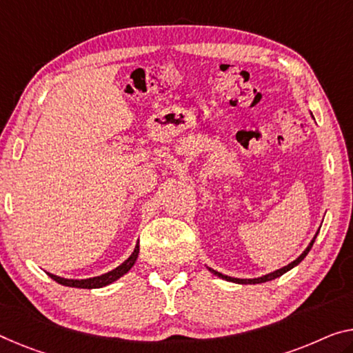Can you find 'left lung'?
<instances>
[{
	"label": "left lung",
	"instance_id": "8db88e82",
	"mask_svg": "<svg viewBox=\"0 0 353 353\" xmlns=\"http://www.w3.org/2000/svg\"><path fill=\"white\" fill-rule=\"evenodd\" d=\"M311 115H312V113H311ZM319 230H321V229H319ZM319 230L316 232V235H314V238L311 240V243H309V245H307V248L305 249V251H303V254H300V256H298V257L294 260V262H290L289 265H285V267H283V268H279V270L273 271V273H268V274H265V276H260V278H254V279L232 278V276L222 274V273H219V271H216V270L210 268V267H207V268H208L213 274L219 276L221 279L229 281V283H235V284H262V283H268V281H273V279H276V278H279V276H283V274H284V273H287V271H289V270H292L294 267H296V265L300 263L301 260L307 256V252L311 251V248H312V245H314V241H316V238H317V235H319Z\"/></svg>",
	"mask_w": 353,
	"mask_h": 353
}]
</instances>
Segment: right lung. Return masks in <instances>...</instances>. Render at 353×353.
<instances>
[{
    "instance_id": "obj_1",
    "label": "right lung",
    "mask_w": 353,
    "mask_h": 353,
    "mask_svg": "<svg viewBox=\"0 0 353 353\" xmlns=\"http://www.w3.org/2000/svg\"><path fill=\"white\" fill-rule=\"evenodd\" d=\"M137 257H139V243L135 245L131 256L124 260L121 265H118L115 270L108 271V273H105V274L94 276V278H86V279H68V278H61V276L52 274V273H48V276H50L53 281H57L58 284L75 287V289H101V287H105L108 284L115 283L117 279H120L121 276L126 274L128 271L134 267Z\"/></svg>"
}]
</instances>
